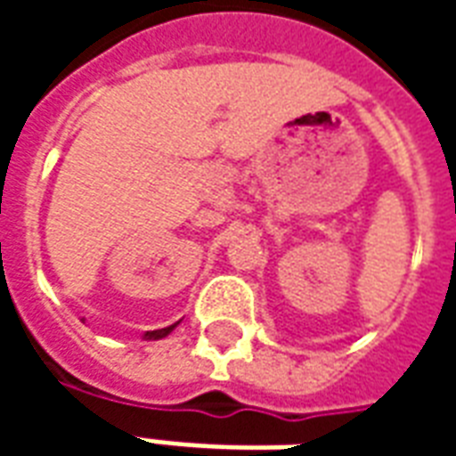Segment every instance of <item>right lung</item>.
Returning a JSON list of instances; mask_svg holds the SVG:
<instances>
[{
  "label": "right lung",
  "instance_id": "right-lung-1",
  "mask_svg": "<svg viewBox=\"0 0 456 456\" xmlns=\"http://www.w3.org/2000/svg\"><path fill=\"white\" fill-rule=\"evenodd\" d=\"M173 327L175 325H170V327H163V330H153V332H146V339H160V337H168L170 332H173Z\"/></svg>",
  "mask_w": 456,
  "mask_h": 456
}]
</instances>
